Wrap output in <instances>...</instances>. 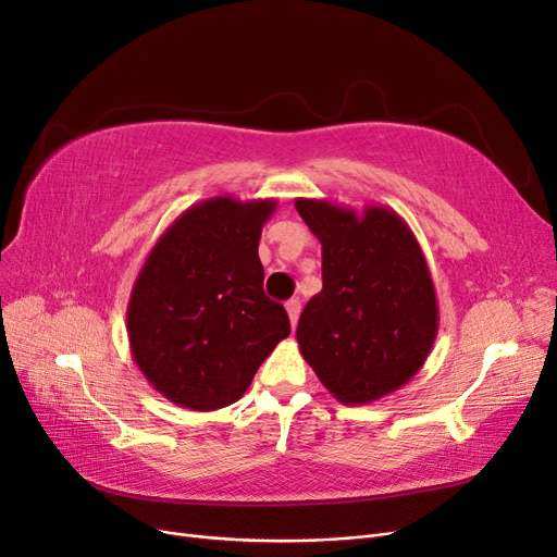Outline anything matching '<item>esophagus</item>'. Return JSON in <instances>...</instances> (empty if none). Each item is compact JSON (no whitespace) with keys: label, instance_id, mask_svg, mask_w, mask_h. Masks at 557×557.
I'll list each match as a JSON object with an SVG mask.
<instances>
[{"label":"esophagus","instance_id":"1","mask_svg":"<svg viewBox=\"0 0 557 557\" xmlns=\"http://www.w3.org/2000/svg\"><path fill=\"white\" fill-rule=\"evenodd\" d=\"M285 311H288V318H290V325L295 327L297 320H299V311H301V301L297 297H293L290 301H285Z\"/></svg>","mask_w":557,"mask_h":557}]
</instances>
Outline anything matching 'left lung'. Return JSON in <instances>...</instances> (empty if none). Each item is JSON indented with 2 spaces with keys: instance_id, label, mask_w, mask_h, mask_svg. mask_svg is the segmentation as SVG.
I'll use <instances>...</instances> for the list:
<instances>
[{
  "instance_id": "1",
  "label": "left lung",
  "mask_w": 557,
  "mask_h": 557,
  "mask_svg": "<svg viewBox=\"0 0 557 557\" xmlns=\"http://www.w3.org/2000/svg\"><path fill=\"white\" fill-rule=\"evenodd\" d=\"M323 246V290L309 299L297 344L334 399L369 404L409 383L440 330L423 250L393 209L360 213L327 199H295Z\"/></svg>"
}]
</instances>
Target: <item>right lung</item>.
Returning <instances> with one entry per match:
<instances>
[{
  "label": "right lung",
  "mask_w": 557,
  "mask_h": 557,
  "mask_svg": "<svg viewBox=\"0 0 557 557\" xmlns=\"http://www.w3.org/2000/svg\"><path fill=\"white\" fill-rule=\"evenodd\" d=\"M274 209L276 199L199 201L164 230L132 285V358L176 407H230L290 334L288 313L262 290L258 246Z\"/></svg>",
  "instance_id": "right-lung-1"
}]
</instances>
